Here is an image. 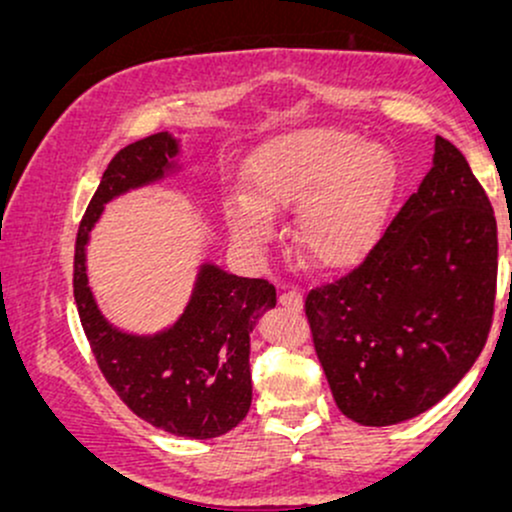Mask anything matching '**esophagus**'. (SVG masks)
Here are the masks:
<instances>
[{
	"instance_id": "1",
	"label": "esophagus",
	"mask_w": 512,
	"mask_h": 512,
	"mask_svg": "<svg viewBox=\"0 0 512 512\" xmlns=\"http://www.w3.org/2000/svg\"><path fill=\"white\" fill-rule=\"evenodd\" d=\"M279 303L284 305V308H291V310H301V308H303V293L298 291V289L281 291V293H279Z\"/></svg>"
}]
</instances>
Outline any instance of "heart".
<instances>
[{
    "label": "heart",
    "instance_id": "obj_1",
    "mask_svg": "<svg viewBox=\"0 0 512 512\" xmlns=\"http://www.w3.org/2000/svg\"><path fill=\"white\" fill-rule=\"evenodd\" d=\"M397 163L385 144L337 127H305L274 137L245 166V195L223 202L231 238L262 250L276 216L296 214L293 245L320 272L351 269L375 248L390 216Z\"/></svg>",
    "mask_w": 512,
    "mask_h": 512
}]
</instances>
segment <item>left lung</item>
<instances>
[{
  "instance_id": "left-lung-1",
  "label": "left lung",
  "mask_w": 512,
  "mask_h": 512,
  "mask_svg": "<svg viewBox=\"0 0 512 512\" xmlns=\"http://www.w3.org/2000/svg\"><path fill=\"white\" fill-rule=\"evenodd\" d=\"M496 216L467 158L436 137L433 166L354 272L305 296L339 411L392 426L474 366L496 301Z\"/></svg>"
}]
</instances>
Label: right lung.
Returning <instances> with one entry per match:
<instances>
[{
    "label": "right lung",
    "mask_w": 512,
    "mask_h": 512,
    "mask_svg": "<svg viewBox=\"0 0 512 512\" xmlns=\"http://www.w3.org/2000/svg\"><path fill=\"white\" fill-rule=\"evenodd\" d=\"M182 146L168 132L117 151L88 204L74 250V298L105 380L139 419L182 438L207 440L236 428L252 402L250 332L276 305L264 279L202 262L190 301L173 325L154 334L120 330L88 286L86 248L105 204L132 190L178 178Z\"/></svg>",
    "instance_id": "1"
}]
</instances>
